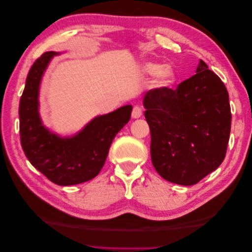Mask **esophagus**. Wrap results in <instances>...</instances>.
<instances>
[{"mask_svg":"<svg viewBox=\"0 0 252 252\" xmlns=\"http://www.w3.org/2000/svg\"><path fill=\"white\" fill-rule=\"evenodd\" d=\"M141 116H142V108L140 107V106H134L132 109V112H131V117L133 119H138Z\"/></svg>","mask_w":252,"mask_h":252,"instance_id":"1","label":"esophagus"}]
</instances>
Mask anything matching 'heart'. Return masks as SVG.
Here are the masks:
<instances>
[{
    "label": "heart",
    "instance_id": "b5f03b06",
    "mask_svg": "<svg viewBox=\"0 0 252 252\" xmlns=\"http://www.w3.org/2000/svg\"><path fill=\"white\" fill-rule=\"evenodd\" d=\"M144 71L148 74H158L157 86L161 88H168L175 82V73L168 66H162L155 63H147L144 66Z\"/></svg>",
    "mask_w": 252,
    "mask_h": 252
}]
</instances>
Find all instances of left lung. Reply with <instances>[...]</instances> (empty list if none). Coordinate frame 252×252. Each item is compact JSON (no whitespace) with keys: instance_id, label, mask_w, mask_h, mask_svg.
I'll list each match as a JSON object with an SVG mask.
<instances>
[{"instance_id":"8db88e82","label":"left lung","mask_w":252,"mask_h":252,"mask_svg":"<svg viewBox=\"0 0 252 252\" xmlns=\"http://www.w3.org/2000/svg\"><path fill=\"white\" fill-rule=\"evenodd\" d=\"M144 106L151 161L163 179L194 185L222 164L231 128L229 95L204 61L177 89L149 90Z\"/></svg>"}]
</instances>
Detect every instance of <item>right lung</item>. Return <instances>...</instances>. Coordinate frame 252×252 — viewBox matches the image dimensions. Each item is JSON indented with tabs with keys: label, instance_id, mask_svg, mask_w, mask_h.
<instances>
[{
	"label": "right lung",
	"instance_id": "1",
	"mask_svg": "<svg viewBox=\"0 0 252 252\" xmlns=\"http://www.w3.org/2000/svg\"><path fill=\"white\" fill-rule=\"evenodd\" d=\"M57 53L45 52L30 68L20 100V138L32 165L57 185L80 184L95 178L108 156L114 136L130 120L127 105L95 118L73 138L61 139L45 129L37 111L42 74Z\"/></svg>",
	"mask_w": 252,
	"mask_h": 252
}]
</instances>
